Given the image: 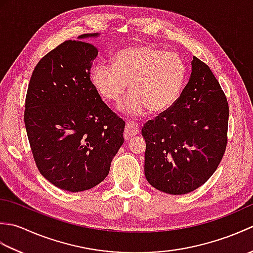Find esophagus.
<instances>
[{"mask_svg":"<svg viewBox=\"0 0 253 253\" xmlns=\"http://www.w3.org/2000/svg\"><path fill=\"white\" fill-rule=\"evenodd\" d=\"M139 133V125L136 122H127L125 126V137L128 139L129 137L136 136Z\"/></svg>","mask_w":253,"mask_h":253,"instance_id":"1","label":"esophagus"}]
</instances>
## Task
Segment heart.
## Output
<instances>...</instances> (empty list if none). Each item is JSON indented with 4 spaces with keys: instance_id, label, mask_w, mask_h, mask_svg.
I'll use <instances>...</instances> for the list:
<instances>
[{
    "instance_id": "b5f03b06",
    "label": "heart",
    "mask_w": 253,
    "mask_h": 253,
    "mask_svg": "<svg viewBox=\"0 0 253 253\" xmlns=\"http://www.w3.org/2000/svg\"><path fill=\"white\" fill-rule=\"evenodd\" d=\"M187 68L182 58L149 45H132L118 51L113 64L100 62L91 72L92 83L102 98L116 103L128 90L131 93L121 105L127 115L144 110L160 113L173 105L184 88Z\"/></svg>"
}]
</instances>
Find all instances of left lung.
<instances>
[{
    "instance_id": "left-lung-1",
    "label": "left lung",
    "mask_w": 253,
    "mask_h": 253,
    "mask_svg": "<svg viewBox=\"0 0 253 253\" xmlns=\"http://www.w3.org/2000/svg\"><path fill=\"white\" fill-rule=\"evenodd\" d=\"M191 76L169 109L142 127L144 175L169 195H186L216 170L226 150V95L206 63L193 56Z\"/></svg>"
}]
</instances>
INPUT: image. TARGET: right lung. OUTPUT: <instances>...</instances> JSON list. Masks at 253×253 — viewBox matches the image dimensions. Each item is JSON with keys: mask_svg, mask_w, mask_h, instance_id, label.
<instances>
[{"mask_svg": "<svg viewBox=\"0 0 253 253\" xmlns=\"http://www.w3.org/2000/svg\"><path fill=\"white\" fill-rule=\"evenodd\" d=\"M47 53L32 72L25 126L37 168L51 184L78 192L109 175L124 143L125 122L107 106L90 80L98 49L84 38Z\"/></svg>", "mask_w": 253, "mask_h": 253, "instance_id": "1", "label": "right lung"}]
</instances>
